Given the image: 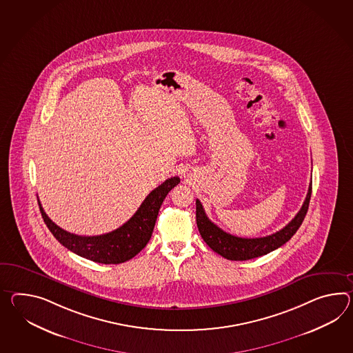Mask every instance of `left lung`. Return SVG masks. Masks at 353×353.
<instances>
[{
    "mask_svg": "<svg viewBox=\"0 0 353 353\" xmlns=\"http://www.w3.org/2000/svg\"><path fill=\"white\" fill-rule=\"evenodd\" d=\"M311 189L312 183L310 182L309 191L301 209L290 223L278 232L258 239H242L224 232L223 230H221L208 218L204 208L196 199V224L199 232L210 249L228 260H249L267 255L281 248L287 241L291 240L293 234L297 232L309 209Z\"/></svg>",
    "mask_w": 353,
    "mask_h": 353,
    "instance_id": "1",
    "label": "left lung"
}]
</instances>
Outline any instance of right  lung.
I'll return each instance as SVG.
<instances>
[{
	"mask_svg": "<svg viewBox=\"0 0 353 353\" xmlns=\"http://www.w3.org/2000/svg\"><path fill=\"white\" fill-rule=\"evenodd\" d=\"M179 182L180 179L177 176L164 181L162 185H159L146 196L137 213L126 223L122 224L120 228L112 232L99 236H78L68 232L52 222L48 215L46 214L39 199L38 205L44 223L47 224L56 240L66 249L95 263L120 264L134 258L145 248L152 237L158 212L164 198L176 185H179Z\"/></svg>",
	"mask_w": 353,
	"mask_h": 353,
	"instance_id": "right-lung-1",
	"label": "right lung"
}]
</instances>
